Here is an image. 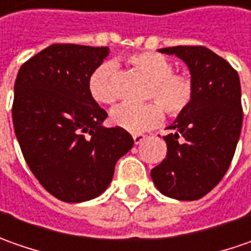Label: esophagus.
Segmentation results:
<instances>
[{
	"label": "esophagus",
	"instance_id": "1",
	"mask_svg": "<svg viewBox=\"0 0 251 251\" xmlns=\"http://www.w3.org/2000/svg\"><path fill=\"white\" fill-rule=\"evenodd\" d=\"M144 139H146V136H144L143 133H134L133 134L134 144H140V143H142Z\"/></svg>",
	"mask_w": 251,
	"mask_h": 251
}]
</instances>
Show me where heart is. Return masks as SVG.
I'll list each match as a JSON object with an SVG mask.
<instances>
[{
  "label": "heart",
  "instance_id": "heart-1",
  "mask_svg": "<svg viewBox=\"0 0 251 251\" xmlns=\"http://www.w3.org/2000/svg\"><path fill=\"white\" fill-rule=\"evenodd\" d=\"M132 65L146 76L150 84L143 105H121L111 112V122L130 133H140L157 126L164 118V111L171 118L179 117L190 107L195 97L193 79L186 74L175 72L174 62L158 52L142 51L127 56ZM112 64H101L89 76V93L100 104H115L118 94L112 86Z\"/></svg>",
  "mask_w": 251,
  "mask_h": 251
}]
</instances>
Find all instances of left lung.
I'll list each match as a JSON object with an SVG mask.
<instances>
[{"label":"left lung","mask_w":251,"mask_h":251,"mask_svg":"<svg viewBox=\"0 0 251 251\" xmlns=\"http://www.w3.org/2000/svg\"><path fill=\"white\" fill-rule=\"evenodd\" d=\"M175 54L190 69L195 97L190 107L168 126L167 157L151 169L154 185L176 200H199L226 174L236 150L242 122L238 72L203 46L160 48Z\"/></svg>","instance_id":"obj_1"}]
</instances>
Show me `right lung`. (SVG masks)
Returning <instances> with one entry per match:
<instances>
[{
  "instance_id": "add662e5",
  "label": "right lung",
  "mask_w": 251,
  "mask_h": 251,
  "mask_svg": "<svg viewBox=\"0 0 251 251\" xmlns=\"http://www.w3.org/2000/svg\"><path fill=\"white\" fill-rule=\"evenodd\" d=\"M108 47L52 44L27 59L15 82L12 121L26 164L61 201L80 203L111 183L130 133L101 125L108 117L89 93V76Z\"/></svg>"
}]
</instances>
